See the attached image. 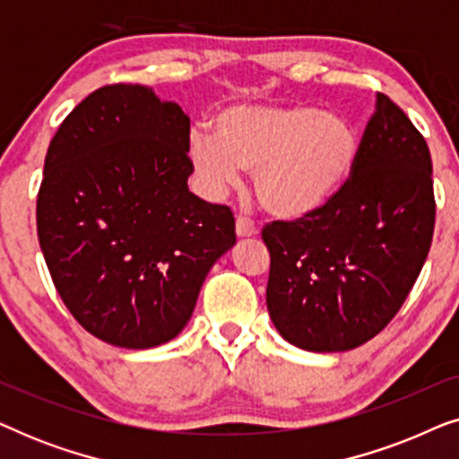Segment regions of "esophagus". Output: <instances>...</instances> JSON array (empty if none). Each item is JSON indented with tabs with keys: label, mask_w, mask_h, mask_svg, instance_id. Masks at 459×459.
<instances>
[{
	"label": "esophagus",
	"mask_w": 459,
	"mask_h": 459,
	"mask_svg": "<svg viewBox=\"0 0 459 459\" xmlns=\"http://www.w3.org/2000/svg\"><path fill=\"white\" fill-rule=\"evenodd\" d=\"M236 234L238 238H250L256 234V225L250 217L247 215H238L236 217Z\"/></svg>",
	"instance_id": "obj_1"
}]
</instances>
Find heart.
<instances>
[{
    "label": "heart",
    "instance_id": "1",
    "mask_svg": "<svg viewBox=\"0 0 459 459\" xmlns=\"http://www.w3.org/2000/svg\"><path fill=\"white\" fill-rule=\"evenodd\" d=\"M194 169L212 192L255 173V194L269 215H316L353 178L361 152L357 125L319 106H231L219 112L212 134H190Z\"/></svg>",
    "mask_w": 459,
    "mask_h": 459
}]
</instances>
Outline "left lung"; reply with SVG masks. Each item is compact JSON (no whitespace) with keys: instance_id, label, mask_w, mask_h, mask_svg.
<instances>
[{"instance_id":"left-lung-1","label":"left lung","mask_w":459,"mask_h":459,"mask_svg":"<svg viewBox=\"0 0 459 459\" xmlns=\"http://www.w3.org/2000/svg\"><path fill=\"white\" fill-rule=\"evenodd\" d=\"M435 212L429 143L378 93L347 187L316 215L261 231L272 256L267 309L280 334L336 353L385 330L422 272Z\"/></svg>"}]
</instances>
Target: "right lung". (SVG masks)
Segmentation results:
<instances>
[{"label":"right lung","instance_id":"add662e5","mask_svg":"<svg viewBox=\"0 0 459 459\" xmlns=\"http://www.w3.org/2000/svg\"><path fill=\"white\" fill-rule=\"evenodd\" d=\"M190 118L143 85L90 93L49 142L37 236L66 309L100 341L150 349L184 330L234 212L187 190Z\"/></svg>","mask_w":459,"mask_h":459}]
</instances>
